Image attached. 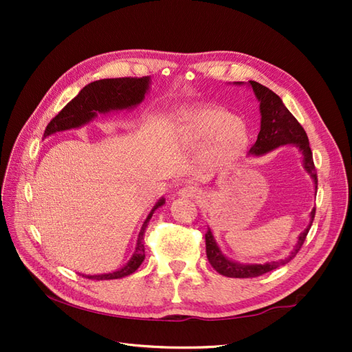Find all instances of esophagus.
<instances>
[{
	"label": "esophagus",
	"mask_w": 352,
	"mask_h": 352,
	"mask_svg": "<svg viewBox=\"0 0 352 352\" xmlns=\"http://www.w3.org/2000/svg\"><path fill=\"white\" fill-rule=\"evenodd\" d=\"M180 197H185V198H199L202 195V190L198 186L194 185H186L185 188L180 189Z\"/></svg>",
	"instance_id": "1"
}]
</instances>
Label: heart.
I'll use <instances>...</instances> for the list:
<instances>
[{
	"label": "heart",
	"mask_w": 352,
	"mask_h": 352,
	"mask_svg": "<svg viewBox=\"0 0 352 352\" xmlns=\"http://www.w3.org/2000/svg\"><path fill=\"white\" fill-rule=\"evenodd\" d=\"M173 136L185 148L201 144L198 158L210 168L235 164L250 144L248 127L241 117L208 107L179 113Z\"/></svg>",
	"instance_id": "heart-1"
}]
</instances>
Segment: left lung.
Returning a JSON list of instances; mask_svg holds the SVG:
<instances>
[{
    "instance_id": "1",
    "label": "left lung",
    "mask_w": 352,
    "mask_h": 352,
    "mask_svg": "<svg viewBox=\"0 0 352 352\" xmlns=\"http://www.w3.org/2000/svg\"><path fill=\"white\" fill-rule=\"evenodd\" d=\"M236 83L242 85V82H236ZM250 87L252 88L255 97H257V100L260 101V113H261L260 133L257 136V141H255V144L251 146L250 153L254 155H263L280 145L292 144L298 146L302 154V163H304L305 172L311 176L317 189V172L313 162L310 142H308V136L304 131V127L298 123V120L291 114V111L285 107L282 100L273 91L263 87L261 83L255 80H250ZM314 214H316V208L311 211L310 225H308L307 229L301 233L300 236H298V243L295 245V250L291 252L289 257L285 260L270 261L264 264H241L238 261L229 260L221 254L210 229L206 233L207 258L216 272H219L223 276H228V278H239V279L257 278V276H261L264 273H269L274 269L280 267V265L286 264L287 261H291L295 257L296 252L301 250L302 243L307 238V233L313 225Z\"/></svg>"
}]
</instances>
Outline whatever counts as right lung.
I'll return each mask as SVG.
<instances>
[{
    "instance_id": "1",
    "label": "right lung",
    "mask_w": 352,
    "mask_h": 352,
    "mask_svg": "<svg viewBox=\"0 0 352 352\" xmlns=\"http://www.w3.org/2000/svg\"><path fill=\"white\" fill-rule=\"evenodd\" d=\"M150 76L144 78H116V79H101L87 85L76 97H74L65 109H63L54 119H52L44 132V138L69 129H76L85 123L91 122L97 117L98 113H110L114 110H124L136 107L145 98V94L150 88ZM166 202L164 198H160L150 214L145 219L138 235L136 248L124 267L111 273L104 274H82L83 278L92 280H109V279H120L124 276L132 274L145 258L144 248V233L148 226V221L153 217L154 211L162 207Z\"/></svg>"
}]
</instances>
